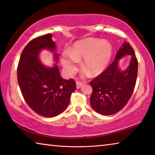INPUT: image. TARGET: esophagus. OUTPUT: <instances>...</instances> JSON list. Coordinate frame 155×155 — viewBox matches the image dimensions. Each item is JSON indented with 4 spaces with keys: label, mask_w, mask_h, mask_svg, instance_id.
I'll list each match as a JSON object with an SVG mask.
<instances>
[{
    "label": "esophagus",
    "mask_w": 155,
    "mask_h": 155,
    "mask_svg": "<svg viewBox=\"0 0 155 155\" xmlns=\"http://www.w3.org/2000/svg\"><path fill=\"white\" fill-rule=\"evenodd\" d=\"M84 82H80V81H77L76 82V87H77V88H80L82 86H83Z\"/></svg>",
    "instance_id": "1"
}]
</instances>
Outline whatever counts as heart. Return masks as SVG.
Returning a JSON list of instances; mask_svg holds the SVG:
<instances>
[{
  "mask_svg": "<svg viewBox=\"0 0 155 155\" xmlns=\"http://www.w3.org/2000/svg\"><path fill=\"white\" fill-rule=\"evenodd\" d=\"M112 55L110 42L90 38L76 42L70 51L62 54L61 62L68 73H73L77 70L78 61L84 59L83 70L91 76H96L107 68Z\"/></svg>",
  "mask_w": 155,
  "mask_h": 155,
  "instance_id": "1",
  "label": "heart"
}]
</instances>
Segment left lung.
<instances>
[{
    "instance_id": "8db88e82",
    "label": "left lung",
    "mask_w": 155,
    "mask_h": 155,
    "mask_svg": "<svg viewBox=\"0 0 155 155\" xmlns=\"http://www.w3.org/2000/svg\"><path fill=\"white\" fill-rule=\"evenodd\" d=\"M126 54L131 55L129 67L125 71L118 68V61ZM138 61L135 51L125 42L115 55V60L95 79L90 82L93 92L90 97L91 107L102 115L119 112L126 105L136 84Z\"/></svg>"
}]
</instances>
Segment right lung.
Listing matches in <instances>:
<instances>
[{"label": "right lung", "mask_w": 155, "mask_h": 155, "mask_svg": "<svg viewBox=\"0 0 155 155\" xmlns=\"http://www.w3.org/2000/svg\"><path fill=\"white\" fill-rule=\"evenodd\" d=\"M51 37L47 34L31 40L22 51L17 68L18 82L25 101L35 113L47 117L62 113L76 90L75 80L61 78L56 65L48 68L40 62V50L55 49ZM55 56L57 60V54Z\"/></svg>", "instance_id": "right-lung-1"}]
</instances>
